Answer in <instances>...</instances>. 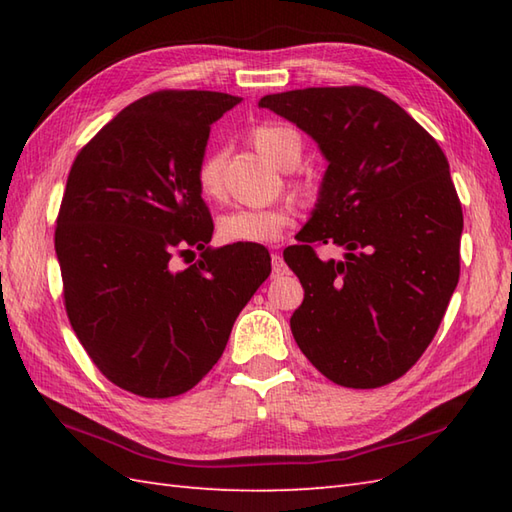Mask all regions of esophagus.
Returning a JSON list of instances; mask_svg holds the SVG:
<instances>
[{
    "label": "esophagus",
    "instance_id": "34e87169",
    "mask_svg": "<svg viewBox=\"0 0 512 512\" xmlns=\"http://www.w3.org/2000/svg\"><path fill=\"white\" fill-rule=\"evenodd\" d=\"M288 273V266L284 262V257H281L279 253H273V277H281Z\"/></svg>",
    "mask_w": 512,
    "mask_h": 512
}]
</instances>
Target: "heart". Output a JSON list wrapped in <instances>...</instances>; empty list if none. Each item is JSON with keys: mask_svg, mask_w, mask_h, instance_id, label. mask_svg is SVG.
<instances>
[{"mask_svg": "<svg viewBox=\"0 0 512 512\" xmlns=\"http://www.w3.org/2000/svg\"><path fill=\"white\" fill-rule=\"evenodd\" d=\"M253 147L270 165L279 169L295 167L301 158V138L286 125H259L250 134ZM198 184L206 198H215L222 189V154L211 149L200 162ZM292 222V206L277 202L262 209L237 206L217 217V237L226 244H273Z\"/></svg>", "mask_w": 512, "mask_h": 512, "instance_id": "b5f03b06", "label": "heart"}]
</instances>
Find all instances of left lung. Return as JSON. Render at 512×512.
<instances>
[{
	"instance_id": "8db88e82",
	"label": "left lung",
	"mask_w": 512,
	"mask_h": 512,
	"mask_svg": "<svg viewBox=\"0 0 512 512\" xmlns=\"http://www.w3.org/2000/svg\"><path fill=\"white\" fill-rule=\"evenodd\" d=\"M259 107L295 123L328 169L301 244L284 250L303 303L299 350L332 383L374 389L427 350L460 279L462 206L440 145L369 88L268 94ZM314 243L346 253L323 263Z\"/></svg>"
}]
</instances>
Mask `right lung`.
I'll use <instances>...</instances> for the list:
<instances>
[{"label":"right lung","mask_w":512,"mask_h":512,"mask_svg":"<svg viewBox=\"0 0 512 512\" xmlns=\"http://www.w3.org/2000/svg\"><path fill=\"white\" fill-rule=\"evenodd\" d=\"M237 103L204 90L143 96L70 169L54 231L65 310L103 376L136 396L198 385L270 275L264 246H209L198 169L211 125ZM191 245L201 259L176 269L172 255Z\"/></svg>","instance_id":"right-lung-1"}]
</instances>
